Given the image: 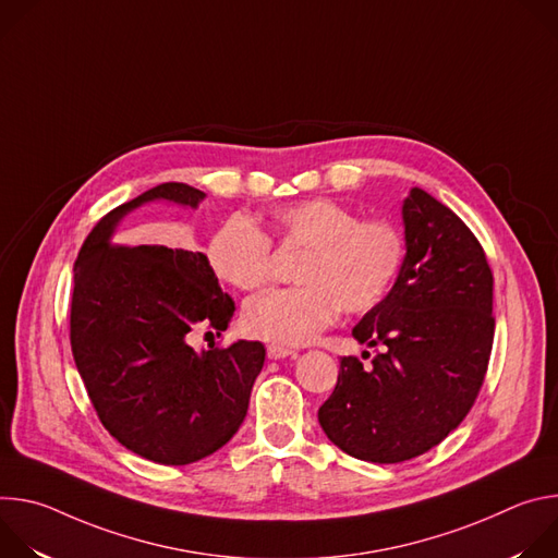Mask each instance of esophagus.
<instances>
[{
  "instance_id": "34e87169",
  "label": "esophagus",
  "mask_w": 558,
  "mask_h": 558,
  "mask_svg": "<svg viewBox=\"0 0 558 558\" xmlns=\"http://www.w3.org/2000/svg\"><path fill=\"white\" fill-rule=\"evenodd\" d=\"M267 355L269 360H282V357H289V355H295V351L282 347V344H269L267 347Z\"/></svg>"
}]
</instances>
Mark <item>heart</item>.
<instances>
[{
	"label": "heart",
	"mask_w": 558,
	"mask_h": 558,
	"mask_svg": "<svg viewBox=\"0 0 558 558\" xmlns=\"http://www.w3.org/2000/svg\"><path fill=\"white\" fill-rule=\"evenodd\" d=\"M269 233L282 247L304 250L295 267L300 287L267 291L243 313L254 338L300 347L333 325L340 308L364 313L377 306L400 276L407 241L384 218L360 220L333 198H306L276 207ZM207 258L227 284L256 291L271 280L269 235L247 216H229L211 235Z\"/></svg>",
	"instance_id": "obj_1"
}]
</instances>
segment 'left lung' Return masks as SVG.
Returning <instances> with one entry per match:
<instances>
[{
  "instance_id": "obj_1",
  "label": "left lung",
  "mask_w": 558,
  "mask_h": 558,
  "mask_svg": "<svg viewBox=\"0 0 558 558\" xmlns=\"http://www.w3.org/2000/svg\"><path fill=\"white\" fill-rule=\"evenodd\" d=\"M402 220L400 276L351 331L381 351L368 366L342 357L336 390L317 411L340 450L373 463L424 454L461 424L495 338L493 271L472 231L420 187L404 198Z\"/></svg>"
}]
</instances>
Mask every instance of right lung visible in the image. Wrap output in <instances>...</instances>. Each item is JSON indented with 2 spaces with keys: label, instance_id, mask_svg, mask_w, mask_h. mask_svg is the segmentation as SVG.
<instances>
[{
  "label": "right lung",
  "instance_id": "right-lung-1",
  "mask_svg": "<svg viewBox=\"0 0 558 558\" xmlns=\"http://www.w3.org/2000/svg\"><path fill=\"white\" fill-rule=\"evenodd\" d=\"M205 192L156 185L106 214L74 263L70 344L78 375L108 433L163 465L222 448L241 428L265 364L260 342L196 351L198 327L218 336L235 304L201 252L117 245L121 220L156 201L196 209Z\"/></svg>",
  "mask_w": 558,
  "mask_h": 558
}]
</instances>
